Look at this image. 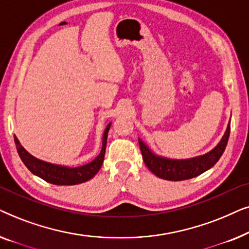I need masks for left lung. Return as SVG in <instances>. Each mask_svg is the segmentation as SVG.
<instances>
[{"mask_svg": "<svg viewBox=\"0 0 249 249\" xmlns=\"http://www.w3.org/2000/svg\"><path fill=\"white\" fill-rule=\"evenodd\" d=\"M229 135L230 122L221 142L212 151L204 155L188 160H170L161 158V156L153 154L151 149L141 139H138V142L145 164L156 177L165 180H171V181H181V180L195 178V177L202 175L203 172L212 168L219 161L221 155L223 154L228 144Z\"/></svg>", "mask_w": 249, "mask_h": 249, "instance_id": "obj_1", "label": "left lung"}]
</instances>
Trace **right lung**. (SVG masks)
Returning a JSON list of instances; mask_svg holds the SVG:
<instances>
[{"label":"right lung","mask_w":249,"mask_h":249,"mask_svg":"<svg viewBox=\"0 0 249 249\" xmlns=\"http://www.w3.org/2000/svg\"><path fill=\"white\" fill-rule=\"evenodd\" d=\"M111 127V124L105 129L103 135V145H102V151L97 158H95L93 161L88 164L77 166V168H68V166L56 165L52 163L44 162L42 160H38L30 155L25 148L22 147L18 138L15 136V142L17 151L29 171L36 175L39 178H42L45 181L53 183V185L59 186H71L78 185V183L88 181L98 172L101 169L102 164L104 161L105 148H107V132Z\"/></svg>","instance_id":"1"}]
</instances>
